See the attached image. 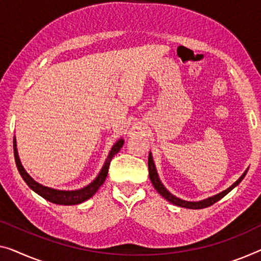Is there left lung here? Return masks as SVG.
<instances>
[{
	"mask_svg": "<svg viewBox=\"0 0 261 261\" xmlns=\"http://www.w3.org/2000/svg\"><path fill=\"white\" fill-rule=\"evenodd\" d=\"M147 165H149V176H150V180L152 182L153 188L157 190V192L161 194L162 197H164L166 200L170 201L171 204L173 205H177L179 206V207H185V208H191V210H199V208H205V207H208V206L213 205L215 203H217L218 200H220L221 198L226 196V194L232 191L233 189L236 188L237 185H239V182L244 179V177L246 176L248 168L245 170V172L242 174V176L239 177V179L233 182V184L230 186V188H227L226 190H224V191H221L220 193L215 194V196L212 197H208L206 198V199L203 200H199V201H188V200H182L180 198H178L176 196H173L172 193L170 191H168V189L165 188L164 185H163V182L159 179V176H158V172H157V169H155V165H154V162H153V158H152V153H149V161H147Z\"/></svg>",
	"mask_w": 261,
	"mask_h": 261,
	"instance_id": "1",
	"label": "left lung"
}]
</instances>
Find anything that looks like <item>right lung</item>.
Segmentation results:
<instances>
[{
    "instance_id": "1",
    "label": "right lung",
    "mask_w": 261,
    "mask_h": 261,
    "mask_svg": "<svg viewBox=\"0 0 261 261\" xmlns=\"http://www.w3.org/2000/svg\"><path fill=\"white\" fill-rule=\"evenodd\" d=\"M124 139L119 138L117 142H116L114 145H112L110 152H109L108 157L104 162V165L100 169L99 173L97 174V177L93 179L90 184H88L84 188L79 189V190H57L53 188H48V186H44L37 182L34 179L30 174L27 172L25 169L23 168L21 159L18 157L17 152V144H16V138L14 137V154H15V162H16V166L19 174L23 178V180L27 182V185L33 190L34 192H36L38 196L44 198L50 203L58 204V205H77L83 203V201L88 200L89 198H91L93 194H95L100 186L103 185L104 180L108 176L109 171V165H110V162L114 155L118 152L120 147L123 146Z\"/></svg>"
}]
</instances>
